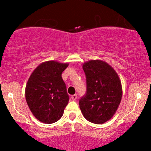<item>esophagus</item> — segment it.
<instances>
[{
  "instance_id": "34e87169",
  "label": "esophagus",
  "mask_w": 151,
  "mask_h": 151,
  "mask_svg": "<svg viewBox=\"0 0 151 151\" xmlns=\"http://www.w3.org/2000/svg\"><path fill=\"white\" fill-rule=\"evenodd\" d=\"M77 96L76 95V94H74V95H72V96H71V99L73 100V101H75V100L77 99Z\"/></svg>"
}]
</instances>
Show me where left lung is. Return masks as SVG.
Wrapping results in <instances>:
<instances>
[{"label":"left lung","instance_id":"1","mask_svg":"<svg viewBox=\"0 0 151 151\" xmlns=\"http://www.w3.org/2000/svg\"><path fill=\"white\" fill-rule=\"evenodd\" d=\"M86 76V95L80 99V108L85 119L102 124L113 117L122 99L121 82L113 68L101 60L83 64Z\"/></svg>","mask_w":151,"mask_h":151}]
</instances>
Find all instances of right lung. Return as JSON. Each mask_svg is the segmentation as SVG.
Wrapping results in <instances>:
<instances>
[{
  "instance_id": "right-lung-1",
  "label": "right lung",
  "mask_w": 151,
  "mask_h": 151,
  "mask_svg": "<svg viewBox=\"0 0 151 151\" xmlns=\"http://www.w3.org/2000/svg\"><path fill=\"white\" fill-rule=\"evenodd\" d=\"M68 63L48 60L32 72L25 87V99L32 114L41 122L53 123L61 118L69 97L62 72Z\"/></svg>"
}]
</instances>
